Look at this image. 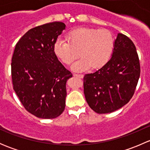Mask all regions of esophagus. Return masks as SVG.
<instances>
[{"instance_id": "obj_1", "label": "esophagus", "mask_w": 150, "mask_h": 150, "mask_svg": "<svg viewBox=\"0 0 150 150\" xmlns=\"http://www.w3.org/2000/svg\"><path fill=\"white\" fill-rule=\"evenodd\" d=\"M73 76L77 77V78H83V75L82 74H77V73H73Z\"/></svg>"}]
</instances>
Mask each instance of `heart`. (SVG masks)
Here are the masks:
<instances>
[{
    "mask_svg": "<svg viewBox=\"0 0 150 150\" xmlns=\"http://www.w3.org/2000/svg\"><path fill=\"white\" fill-rule=\"evenodd\" d=\"M67 40L58 39L54 45V51L65 64H70L81 56L72 65L76 71L86 70L91 67H102L108 62L114 50V36L106 29H74L68 32Z\"/></svg>",
    "mask_w": 150,
    "mask_h": 150,
    "instance_id": "b5f03b06",
    "label": "heart"
}]
</instances>
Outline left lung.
<instances>
[{"label":"left lung","mask_w":150,"mask_h":150,"mask_svg":"<svg viewBox=\"0 0 150 150\" xmlns=\"http://www.w3.org/2000/svg\"><path fill=\"white\" fill-rule=\"evenodd\" d=\"M140 72L135 45L129 38L118 33L112 58L99 70L83 78V91L89 107L99 114L121 108L134 96Z\"/></svg>","instance_id":"1"}]
</instances>
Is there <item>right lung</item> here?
I'll use <instances>...</instances> for the list:
<instances>
[{"mask_svg": "<svg viewBox=\"0 0 150 150\" xmlns=\"http://www.w3.org/2000/svg\"><path fill=\"white\" fill-rule=\"evenodd\" d=\"M65 25L54 22L28 30L11 59L13 88L25 110L39 118L52 119L65 108L66 83L72 74L54 51Z\"/></svg>", "mask_w": 150, "mask_h": 150, "instance_id": "obj_1", "label": "right lung"}]
</instances>
